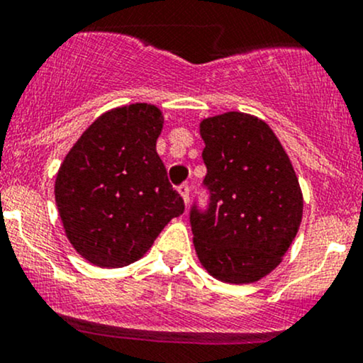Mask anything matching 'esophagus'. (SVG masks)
Listing matches in <instances>:
<instances>
[{
  "mask_svg": "<svg viewBox=\"0 0 363 363\" xmlns=\"http://www.w3.org/2000/svg\"><path fill=\"white\" fill-rule=\"evenodd\" d=\"M177 191H179V194L182 196V199H184L186 206L189 205V186H187V184H181V186L177 187Z\"/></svg>",
  "mask_w": 363,
  "mask_h": 363,
  "instance_id": "obj_1",
  "label": "esophagus"
}]
</instances>
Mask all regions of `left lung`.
I'll return each instance as SVG.
<instances>
[{
  "mask_svg": "<svg viewBox=\"0 0 363 363\" xmlns=\"http://www.w3.org/2000/svg\"><path fill=\"white\" fill-rule=\"evenodd\" d=\"M210 208L193 206L196 256L211 277L245 285L280 264L302 222L303 196L285 148L264 121L223 112L199 123Z\"/></svg>",
  "mask_w": 363,
  "mask_h": 363,
  "instance_id": "8db88e82",
  "label": "left lung"
}]
</instances>
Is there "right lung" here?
I'll return each mask as SVG.
<instances>
[{"label": "right lung", "mask_w": 363, "mask_h": 363, "mask_svg": "<svg viewBox=\"0 0 363 363\" xmlns=\"http://www.w3.org/2000/svg\"><path fill=\"white\" fill-rule=\"evenodd\" d=\"M162 128L153 104L116 107L83 131L57 170L54 196L65 234L99 268L138 261L184 211L157 153Z\"/></svg>", "instance_id": "obj_1"}]
</instances>
